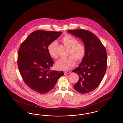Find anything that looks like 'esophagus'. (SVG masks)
<instances>
[{
    "label": "esophagus",
    "mask_w": 123,
    "mask_h": 123,
    "mask_svg": "<svg viewBox=\"0 0 123 123\" xmlns=\"http://www.w3.org/2000/svg\"><path fill=\"white\" fill-rule=\"evenodd\" d=\"M69 73H70V72H69V71H64V74H65V75H66V74H69Z\"/></svg>",
    "instance_id": "obj_1"
}]
</instances>
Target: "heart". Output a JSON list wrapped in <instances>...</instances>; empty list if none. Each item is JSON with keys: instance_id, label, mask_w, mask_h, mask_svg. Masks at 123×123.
Listing matches in <instances>:
<instances>
[{"instance_id": "b5f03b06", "label": "heart", "mask_w": 123, "mask_h": 123, "mask_svg": "<svg viewBox=\"0 0 123 123\" xmlns=\"http://www.w3.org/2000/svg\"><path fill=\"white\" fill-rule=\"evenodd\" d=\"M62 42L65 45L70 48L69 54L74 56L70 55L68 57L59 59L56 62L55 67L60 70H66L74 66L75 63V58L79 61L83 59L86 53V48L83 44L79 43L78 40L70 35H67L64 37ZM57 44V41L55 40L50 43L48 47L49 54L54 58L58 57Z\"/></svg>"}]
</instances>
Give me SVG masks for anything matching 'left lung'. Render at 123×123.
<instances>
[{"mask_svg":"<svg viewBox=\"0 0 123 123\" xmlns=\"http://www.w3.org/2000/svg\"><path fill=\"white\" fill-rule=\"evenodd\" d=\"M68 32L80 38L86 48V53L79 66L72 70L79 75L74 86L80 93H89L98 86L107 67L106 50L100 40L92 32L83 29L69 30Z\"/></svg>","mask_w":123,"mask_h":123,"instance_id":"1","label":"left lung"}]
</instances>
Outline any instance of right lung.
Returning <instances> with one entry per match:
<instances>
[{"label":"right lung","instance_id":"right-lung-1","mask_svg":"<svg viewBox=\"0 0 123 123\" xmlns=\"http://www.w3.org/2000/svg\"><path fill=\"white\" fill-rule=\"evenodd\" d=\"M62 32L37 30L21 43L18 53L17 64L25 84L40 94L48 92L54 87L63 71L50 70L54 61L48 51L50 43Z\"/></svg>","mask_w":123,"mask_h":123}]
</instances>
